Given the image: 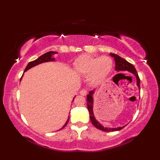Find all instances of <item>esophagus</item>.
<instances>
[{"label":"esophagus","mask_w":160,"mask_h":160,"mask_svg":"<svg viewBox=\"0 0 160 160\" xmlns=\"http://www.w3.org/2000/svg\"><path fill=\"white\" fill-rule=\"evenodd\" d=\"M80 94L81 95V96H85L87 95V91L85 89H82L80 91Z\"/></svg>","instance_id":"obj_1"}]
</instances>
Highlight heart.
<instances>
[{"label": "heart", "mask_w": 160, "mask_h": 160, "mask_svg": "<svg viewBox=\"0 0 160 160\" xmlns=\"http://www.w3.org/2000/svg\"><path fill=\"white\" fill-rule=\"evenodd\" d=\"M113 62L108 56L82 55L78 57L73 64L76 73L88 75V80L92 84H98L108 76L113 69Z\"/></svg>", "instance_id": "obj_1"}]
</instances>
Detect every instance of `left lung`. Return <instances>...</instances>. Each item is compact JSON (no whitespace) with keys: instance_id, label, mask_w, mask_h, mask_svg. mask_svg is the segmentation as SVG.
Here are the masks:
<instances>
[{"instance_id":"1","label":"left lung","mask_w":160,"mask_h":160,"mask_svg":"<svg viewBox=\"0 0 160 160\" xmlns=\"http://www.w3.org/2000/svg\"><path fill=\"white\" fill-rule=\"evenodd\" d=\"M110 56L113 57L114 58V60L115 62V71L117 72H121V71H128V72L131 73L133 74L135 78H136V84L138 87L139 90H140V80L139 78L138 74L135 69V67L132 65V64L129 63L127 62V60L122 58L120 56L114 53H110ZM118 75H122L121 73H118ZM95 91H96V89L90 91L89 94L87 96V108L88 111H89V118L91 122H92L93 125L95 127L97 128L98 129H100L101 131H106V132H112V131H120L121 129L124 128L127 124H126L123 127H115V128H110V127H104V126L102 125L99 122H98L96 118H95V115L93 113V95L95 93Z\"/></svg>"}]
</instances>
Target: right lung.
I'll return each mask as SVG.
<instances>
[{"instance_id": "obj_1", "label": "right lung", "mask_w": 160, "mask_h": 160, "mask_svg": "<svg viewBox=\"0 0 160 160\" xmlns=\"http://www.w3.org/2000/svg\"><path fill=\"white\" fill-rule=\"evenodd\" d=\"M57 53H58V52H47V53H44L43 55L40 56L39 58H37L36 60H33V61H32V62H29L28 64V66H27L26 68H25V71H24V73H25V71H27L28 70L31 69V68H32V67H35V66H36V65H38V64H42V63H44V62H54V61H55V58H54L53 56L55 55V54H57ZM24 73H23V74H24ZM22 76H23V75L22 76L21 78H20V81H21V80H22ZM75 97H76V96H74L72 102L73 101ZM69 117H68V119H67V122H65V124H64L63 127H62V128H60L59 130H61V129H62V128H64V127H66V125L67 124L68 122H69ZM59 130H58V131H59Z\"/></svg>"}]
</instances>
